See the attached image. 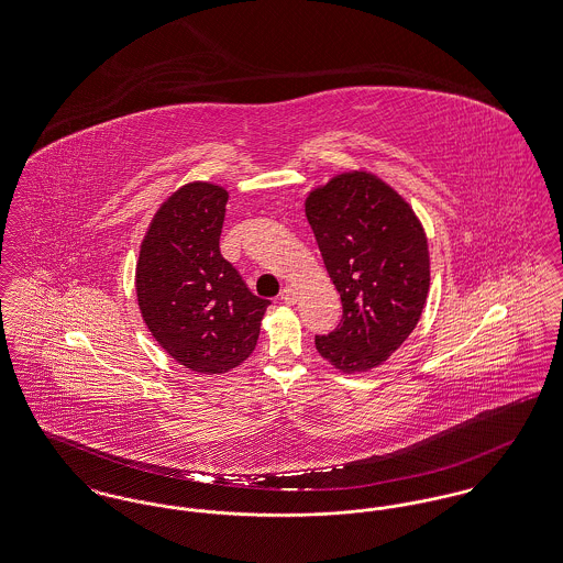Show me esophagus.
Instances as JSON below:
<instances>
[{
  "label": "esophagus",
  "mask_w": 563,
  "mask_h": 563,
  "mask_svg": "<svg viewBox=\"0 0 563 563\" xmlns=\"http://www.w3.org/2000/svg\"><path fill=\"white\" fill-rule=\"evenodd\" d=\"M280 299H283L285 303H296V289H294V287H283Z\"/></svg>",
  "instance_id": "esophagus-1"
}]
</instances>
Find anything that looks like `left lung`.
I'll return each instance as SVG.
<instances>
[{
	"mask_svg": "<svg viewBox=\"0 0 563 563\" xmlns=\"http://www.w3.org/2000/svg\"><path fill=\"white\" fill-rule=\"evenodd\" d=\"M340 299L335 330L314 335L317 351L342 372L383 364L415 330L430 291L428 238L412 208L365 172H346L306 199Z\"/></svg>",
	"mask_w": 563,
	"mask_h": 563,
	"instance_id": "8db88e82",
	"label": "left lung"
}]
</instances>
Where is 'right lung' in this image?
Returning <instances> with one entry per match:
<instances>
[{
  "label": "right lung",
  "instance_id": "obj_1",
  "mask_svg": "<svg viewBox=\"0 0 563 563\" xmlns=\"http://www.w3.org/2000/svg\"><path fill=\"white\" fill-rule=\"evenodd\" d=\"M228 191L210 183L178 189L157 210L135 267L142 319L178 364L221 374L257 344L269 299L251 294L219 249Z\"/></svg>",
  "mask_w": 563,
  "mask_h": 563
}]
</instances>
